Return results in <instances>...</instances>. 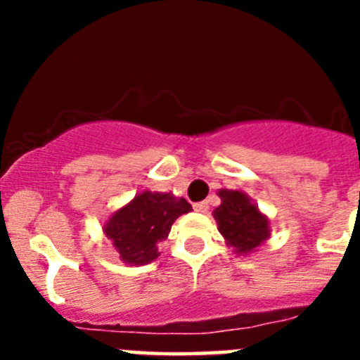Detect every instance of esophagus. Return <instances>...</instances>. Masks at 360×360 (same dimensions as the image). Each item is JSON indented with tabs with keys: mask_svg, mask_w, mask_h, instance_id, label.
Returning <instances> with one entry per match:
<instances>
[{
	"mask_svg": "<svg viewBox=\"0 0 360 360\" xmlns=\"http://www.w3.org/2000/svg\"><path fill=\"white\" fill-rule=\"evenodd\" d=\"M193 209H195L196 212H207L209 211V203L207 202H196L195 205H193Z\"/></svg>",
	"mask_w": 360,
	"mask_h": 360,
	"instance_id": "1",
	"label": "esophagus"
}]
</instances>
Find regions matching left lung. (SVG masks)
Segmentation results:
<instances>
[{
	"instance_id": "obj_1",
	"label": "left lung",
	"mask_w": 360,
	"mask_h": 360,
	"mask_svg": "<svg viewBox=\"0 0 360 360\" xmlns=\"http://www.w3.org/2000/svg\"><path fill=\"white\" fill-rule=\"evenodd\" d=\"M221 205L214 209L218 231L238 254L254 250L269 238V221L240 191H219Z\"/></svg>"
}]
</instances>
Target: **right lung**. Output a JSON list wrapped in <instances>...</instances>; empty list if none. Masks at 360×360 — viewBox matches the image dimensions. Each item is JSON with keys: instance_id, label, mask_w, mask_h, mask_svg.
<instances>
[{"instance_id": "add662e5", "label": "right lung", "mask_w": 360, "mask_h": 360, "mask_svg": "<svg viewBox=\"0 0 360 360\" xmlns=\"http://www.w3.org/2000/svg\"><path fill=\"white\" fill-rule=\"evenodd\" d=\"M191 209L187 200L146 191L111 216L104 232L124 262L146 265L158 257V245L167 238L174 219Z\"/></svg>"}]
</instances>
